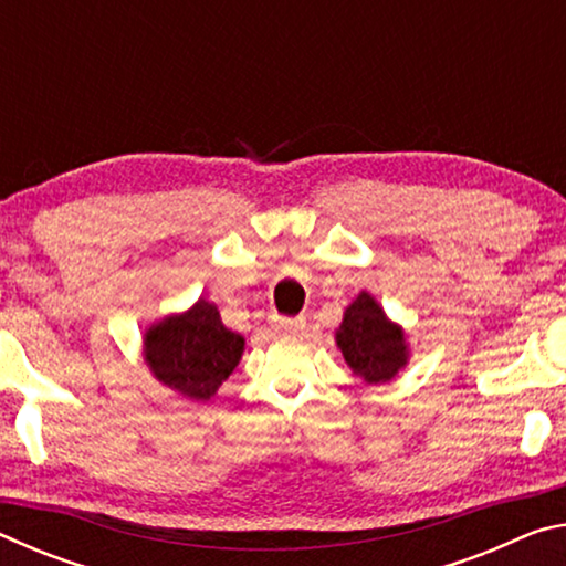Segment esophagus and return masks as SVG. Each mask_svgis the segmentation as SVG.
<instances>
[{
	"label": "esophagus",
	"instance_id": "obj_1",
	"mask_svg": "<svg viewBox=\"0 0 566 566\" xmlns=\"http://www.w3.org/2000/svg\"><path fill=\"white\" fill-rule=\"evenodd\" d=\"M274 327L284 334H296L306 327V319L304 317H282V319H276Z\"/></svg>",
	"mask_w": 566,
	"mask_h": 566
}]
</instances>
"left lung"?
Masks as SVG:
<instances>
[{"instance_id": "left-lung-1", "label": "left lung", "mask_w": 566, "mask_h": 566, "mask_svg": "<svg viewBox=\"0 0 566 566\" xmlns=\"http://www.w3.org/2000/svg\"><path fill=\"white\" fill-rule=\"evenodd\" d=\"M334 342L364 385H387L399 377L411 357L407 332L387 317L385 306L369 292H359L344 310Z\"/></svg>"}]
</instances>
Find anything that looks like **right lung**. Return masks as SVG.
Returning a JSON list of instances; mask_svg holds the SVG:
<instances>
[{
	"label": "right lung",
	"mask_w": 566,
	"mask_h": 566,
	"mask_svg": "<svg viewBox=\"0 0 566 566\" xmlns=\"http://www.w3.org/2000/svg\"><path fill=\"white\" fill-rule=\"evenodd\" d=\"M244 337L227 329L214 302L205 296L185 312L149 324L142 357L161 387L191 401H209L237 369Z\"/></svg>",
	"instance_id": "1"
}]
</instances>
